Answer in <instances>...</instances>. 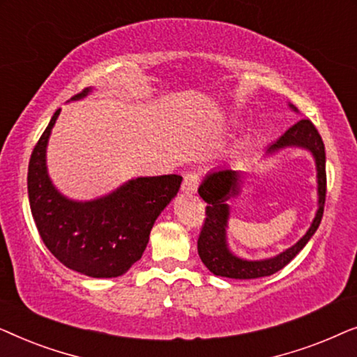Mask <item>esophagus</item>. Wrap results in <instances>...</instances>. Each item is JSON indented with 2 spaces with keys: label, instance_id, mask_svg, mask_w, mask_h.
<instances>
[{
  "label": "esophagus",
  "instance_id": "obj_1",
  "mask_svg": "<svg viewBox=\"0 0 357 357\" xmlns=\"http://www.w3.org/2000/svg\"><path fill=\"white\" fill-rule=\"evenodd\" d=\"M199 185V174L197 172H190L183 177V183H182V192L185 195H193L197 192Z\"/></svg>",
  "mask_w": 357,
  "mask_h": 357
}]
</instances>
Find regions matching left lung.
<instances>
[{
    "instance_id": "obj_1",
    "label": "left lung",
    "mask_w": 357,
    "mask_h": 357,
    "mask_svg": "<svg viewBox=\"0 0 357 357\" xmlns=\"http://www.w3.org/2000/svg\"><path fill=\"white\" fill-rule=\"evenodd\" d=\"M289 107L294 112V105ZM284 148H302L310 151L317 165V185H319V209H317L314 221H312L309 231L299 242L281 252L280 255L266 258V260H243L236 257L229 250L226 227L229 221V204L227 199L234 197L238 190L241 182V172L232 169H218L209 172L204 177L203 183L199 185L198 193L206 206V219L198 237V255L213 275L232 278V280H255V278L271 276L281 268H284L302 248L310 241L317 229L320 226L321 216H324L325 195H326V172H325V146L321 136L310 120H299L292 125L280 139L275 141L266 154H275Z\"/></svg>"
}]
</instances>
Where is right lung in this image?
I'll list each match as a JSON object with an SVG mask.
<instances>
[{
	"mask_svg": "<svg viewBox=\"0 0 357 357\" xmlns=\"http://www.w3.org/2000/svg\"><path fill=\"white\" fill-rule=\"evenodd\" d=\"M84 89L71 100L82 99ZM61 109L53 114L29 160L27 192L43 243L66 268L91 278L121 276L143 255L162 209L177 195L182 177H138L105 197L75 202L55 188L47 170V144Z\"/></svg>",
	"mask_w": 357,
	"mask_h": 357,
	"instance_id": "obj_1",
	"label": "right lung"
}]
</instances>
